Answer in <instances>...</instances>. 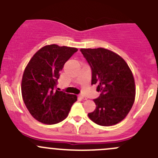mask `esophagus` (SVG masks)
Instances as JSON below:
<instances>
[{
	"label": "esophagus",
	"mask_w": 158,
	"mask_h": 158,
	"mask_svg": "<svg viewBox=\"0 0 158 158\" xmlns=\"http://www.w3.org/2000/svg\"><path fill=\"white\" fill-rule=\"evenodd\" d=\"M79 98H81V99H84V100L86 99V97H85L84 95H82V94H79Z\"/></svg>",
	"instance_id": "34e87169"
}]
</instances>
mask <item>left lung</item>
I'll use <instances>...</instances> for the list:
<instances>
[{
  "label": "left lung",
  "mask_w": 158,
  "mask_h": 158,
  "mask_svg": "<svg viewBox=\"0 0 158 158\" xmlns=\"http://www.w3.org/2000/svg\"><path fill=\"white\" fill-rule=\"evenodd\" d=\"M92 70V85H97L99 97L89 118L102 126H111L123 120L135 102V85L126 62L104 48L81 49Z\"/></svg>",
  "instance_id": "obj_1"
}]
</instances>
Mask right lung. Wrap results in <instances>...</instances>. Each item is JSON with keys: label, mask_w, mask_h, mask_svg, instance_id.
Returning <instances> with one entry per match:
<instances>
[{"label": "right lung", "mask_w": 158, "mask_h": 158, "mask_svg": "<svg viewBox=\"0 0 158 158\" xmlns=\"http://www.w3.org/2000/svg\"><path fill=\"white\" fill-rule=\"evenodd\" d=\"M78 49L56 44L45 46L33 55L22 78L23 102L31 115L44 124L53 125L64 120L76 95L56 89L64 64Z\"/></svg>", "instance_id": "add662e5"}]
</instances>
